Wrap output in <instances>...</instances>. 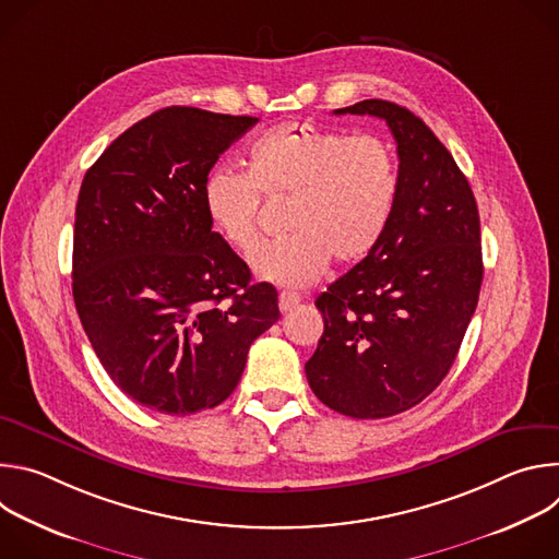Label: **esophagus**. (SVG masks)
Here are the masks:
<instances>
[{"label":"esophagus","mask_w":559,"mask_h":559,"mask_svg":"<svg viewBox=\"0 0 559 559\" xmlns=\"http://www.w3.org/2000/svg\"><path fill=\"white\" fill-rule=\"evenodd\" d=\"M298 302H300V296H298V294H292V292H281V294H278V309H281L283 313H289Z\"/></svg>","instance_id":"esophagus-1"}]
</instances>
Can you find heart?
<instances>
[{
	"label": "heart",
	"instance_id": "heart-1",
	"mask_svg": "<svg viewBox=\"0 0 559 559\" xmlns=\"http://www.w3.org/2000/svg\"><path fill=\"white\" fill-rule=\"evenodd\" d=\"M395 152L378 134H349L307 121L281 123L248 150V175L216 168L205 177L203 205L212 227L241 254L261 241L263 199L289 201V236L259 250V278L300 289L321 278L332 259H367L397 203Z\"/></svg>",
	"mask_w": 559,
	"mask_h": 559
}]
</instances>
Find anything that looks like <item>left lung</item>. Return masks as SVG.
Returning <instances> with one entry per match:
<instances>
[{
  "instance_id": "1",
  "label": "left lung",
  "mask_w": 559,
  "mask_h": 559,
  "mask_svg": "<svg viewBox=\"0 0 559 559\" xmlns=\"http://www.w3.org/2000/svg\"><path fill=\"white\" fill-rule=\"evenodd\" d=\"M334 115L386 121L401 188L378 248L316 298L325 332L305 373L330 409L376 420L416 407L449 373L483 285L480 214L451 152L412 110L365 99Z\"/></svg>"
}]
</instances>
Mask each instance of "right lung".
Instances as JSON below:
<instances>
[{"instance_id":"obj_1","label":"right lung","mask_w":559,"mask_h":559,"mask_svg":"<svg viewBox=\"0 0 559 559\" xmlns=\"http://www.w3.org/2000/svg\"><path fill=\"white\" fill-rule=\"evenodd\" d=\"M259 119L188 106L156 110L117 136L82 181L72 296L112 382L170 416L221 405L250 345L278 318L270 283L212 229L203 183L218 154Z\"/></svg>"}]
</instances>
